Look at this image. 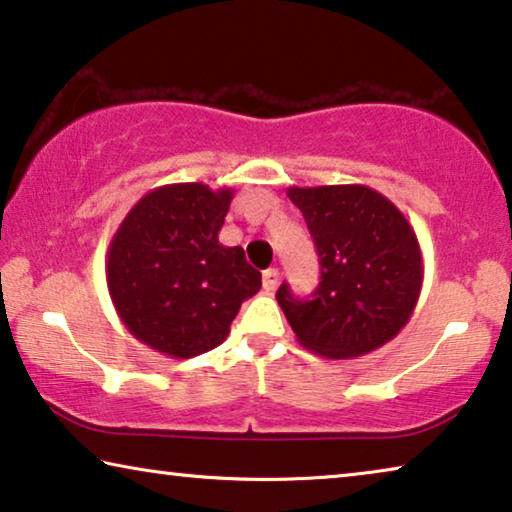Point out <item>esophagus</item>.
I'll return each instance as SVG.
<instances>
[{"label": "esophagus", "instance_id": "esophagus-1", "mask_svg": "<svg viewBox=\"0 0 512 512\" xmlns=\"http://www.w3.org/2000/svg\"><path fill=\"white\" fill-rule=\"evenodd\" d=\"M278 282H280V271L278 269H266L262 273V285H264L266 292H273V289L278 287Z\"/></svg>", "mask_w": 512, "mask_h": 512}]
</instances>
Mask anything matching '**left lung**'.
<instances>
[{
  "instance_id": "obj_1",
  "label": "left lung",
  "mask_w": 512,
  "mask_h": 512,
  "mask_svg": "<svg viewBox=\"0 0 512 512\" xmlns=\"http://www.w3.org/2000/svg\"><path fill=\"white\" fill-rule=\"evenodd\" d=\"M315 239L322 282L296 299L282 282L276 299L299 345L324 358L375 352L402 331L423 287V253L395 204L363 183L287 188Z\"/></svg>"
}]
</instances>
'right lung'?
I'll return each instance as SVG.
<instances>
[{
  "label": "right lung",
  "mask_w": 512,
  "mask_h": 512,
  "mask_svg": "<svg viewBox=\"0 0 512 512\" xmlns=\"http://www.w3.org/2000/svg\"><path fill=\"white\" fill-rule=\"evenodd\" d=\"M232 188L167 183L149 190L114 232L105 278L114 310L142 345L170 358L218 347L262 273L241 246H223Z\"/></svg>",
  "instance_id": "right-lung-1"
}]
</instances>
